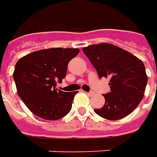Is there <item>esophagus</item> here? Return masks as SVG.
Here are the masks:
<instances>
[{
  "mask_svg": "<svg viewBox=\"0 0 157 157\" xmlns=\"http://www.w3.org/2000/svg\"><path fill=\"white\" fill-rule=\"evenodd\" d=\"M88 96H93V95H94V92H89V93H86Z\"/></svg>",
  "mask_w": 157,
  "mask_h": 157,
  "instance_id": "34e87169",
  "label": "esophagus"
}]
</instances>
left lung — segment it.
<instances>
[{
	"label": "left lung",
	"instance_id": "left-lung-1",
	"mask_svg": "<svg viewBox=\"0 0 157 157\" xmlns=\"http://www.w3.org/2000/svg\"><path fill=\"white\" fill-rule=\"evenodd\" d=\"M82 51L100 78H110V92L104 95L105 105L94 109L95 113L110 121L120 120L131 114L142 100L147 84L143 62L110 43L91 45Z\"/></svg>",
	"mask_w": 157,
	"mask_h": 157
}]
</instances>
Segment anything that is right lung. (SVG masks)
<instances>
[{
	"label": "right lung",
	"instance_id": "right-lung-1",
	"mask_svg": "<svg viewBox=\"0 0 157 157\" xmlns=\"http://www.w3.org/2000/svg\"><path fill=\"white\" fill-rule=\"evenodd\" d=\"M79 52L78 48H48L17 61L13 72L17 94L34 115L56 121L70 112L77 91L67 93L56 86L65 77L69 62Z\"/></svg>",
	"mask_w": 157,
	"mask_h": 157
}]
</instances>
